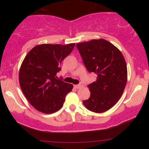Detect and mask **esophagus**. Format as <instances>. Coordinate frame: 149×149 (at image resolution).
Masks as SVG:
<instances>
[{
	"instance_id": "obj_1",
	"label": "esophagus",
	"mask_w": 149,
	"mask_h": 149,
	"mask_svg": "<svg viewBox=\"0 0 149 149\" xmlns=\"http://www.w3.org/2000/svg\"><path fill=\"white\" fill-rule=\"evenodd\" d=\"M82 87H83V84H81V83H80V84H78V85H74V88H77V89L82 88Z\"/></svg>"
}]
</instances>
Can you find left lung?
I'll return each instance as SVG.
<instances>
[{"instance_id":"left-lung-1","label":"left lung","mask_w":149,"mask_h":149,"mask_svg":"<svg viewBox=\"0 0 149 149\" xmlns=\"http://www.w3.org/2000/svg\"><path fill=\"white\" fill-rule=\"evenodd\" d=\"M76 47L87 70L97 75L96 81L88 85L91 93L83 104L92 112L107 111L117 103L127 83V65L123 55L104 39L77 43Z\"/></svg>"}]
</instances>
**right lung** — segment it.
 <instances>
[{
  "label": "right lung",
  "mask_w": 149,
  "mask_h": 149,
  "mask_svg": "<svg viewBox=\"0 0 149 149\" xmlns=\"http://www.w3.org/2000/svg\"><path fill=\"white\" fill-rule=\"evenodd\" d=\"M75 43L66 45L42 44L26 54L19 74L20 87L26 98L36 109L44 113L59 110L73 85L57 79L60 65L72 52Z\"/></svg>",
  "instance_id": "add662e5"
}]
</instances>
